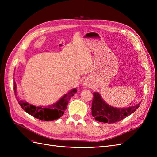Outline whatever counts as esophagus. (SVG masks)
Listing matches in <instances>:
<instances>
[{
  "instance_id": "34e87169",
  "label": "esophagus",
  "mask_w": 157,
  "mask_h": 157,
  "mask_svg": "<svg viewBox=\"0 0 157 157\" xmlns=\"http://www.w3.org/2000/svg\"><path fill=\"white\" fill-rule=\"evenodd\" d=\"M86 86H87V84H85V86H86Z\"/></svg>"
}]
</instances>
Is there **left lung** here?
Wrapping results in <instances>:
<instances>
[{
    "mask_svg": "<svg viewBox=\"0 0 157 157\" xmlns=\"http://www.w3.org/2000/svg\"><path fill=\"white\" fill-rule=\"evenodd\" d=\"M93 94L92 115L94 117L95 120L101 122L111 124L121 121L134 113L141 104V102H140L134 106L117 108L107 104L98 92H96Z\"/></svg>",
    "mask_w": 157,
    "mask_h": 157,
    "instance_id": "8db88e82",
    "label": "left lung"
}]
</instances>
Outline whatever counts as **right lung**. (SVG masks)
<instances>
[{
    "instance_id": "1",
    "label": "right lung",
    "mask_w": 157,
    "mask_h": 157,
    "mask_svg": "<svg viewBox=\"0 0 157 157\" xmlns=\"http://www.w3.org/2000/svg\"><path fill=\"white\" fill-rule=\"evenodd\" d=\"M16 88V82L14 81V92H15V95L17 96L16 99L21 107L31 116L39 120L45 121L56 120L62 116L64 114L65 111L67 109L68 103L71 98L73 97L74 94L77 92V89L73 88L67 94H65L58 101L52 104V105L48 106L36 107L24 100H21L19 98L17 97Z\"/></svg>"
}]
</instances>
